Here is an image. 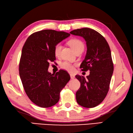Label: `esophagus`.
I'll return each mask as SVG.
<instances>
[{
    "instance_id": "esophagus-1",
    "label": "esophagus",
    "mask_w": 133,
    "mask_h": 133,
    "mask_svg": "<svg viewBox=\"0 0 133 133\" xmlns=\"http://www.w3.org/2000/svg\"><path fill=\"white\" fill-rule=\"evenodd\" d=\"M70 77H71V79H73L75 78V75H74V74H70Z\"/></svg>"
}]
</instances>
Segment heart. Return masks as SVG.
I'll return each instance as SVG.
<instances>
[{
  "instance_id": "b5f03b06",
  "label": "heart",
  "mask_w": 133,
  "mask_h": 133,
  "mask_svg": "<svg viewBox=\"0 0 133 133\" xmlns=\"http://www.w3.org/2000/svg\"><path fill=\"white\" fill-rule=\"evenodd\" d=\"M69 46L71 47V49L74 51L75 52L78 51H83L84 46L82 42L80 39L77 38H73L70 39L67 42ZM62 46L60 43H58L56 45L54 50V54L56 56L59 57L61 55V50ZM60 66L62 69L68 71H73L74 70V66L72 64L70 63L67 61H64L62 62L60 64Z\"/></svg>"
}]
</instances>
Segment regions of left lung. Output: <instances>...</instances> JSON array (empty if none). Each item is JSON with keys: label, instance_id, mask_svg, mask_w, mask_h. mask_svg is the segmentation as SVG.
I'll return each instance as SVG.
<instances>
[{"label": "left lung", "instance_id": "1", "mask_svg": "<svg viewBox=\"0 0 133 133\" xmlns=\"http://www.w3.org/2000/svg\"><path fill=\"white\" fill-rule=\"evenodd\" d=\"M70 33L82 36L86 42V55L80 68L82 71L90 72L87 78L75 76L81 83L76 99L79 105L92 108L104 100L109 90L114 70L111 51L105 38L94 30L83 28Z\"/></svg>", "mask_w": 133, "mask_h": 133}]
</instances>
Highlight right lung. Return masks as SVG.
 Listing matches in <instances>:
<instances>
[{
	"label": "right lung",
	"mask_w": 133,
	"mask_h": 133,
	"mask_svg": "<svg viewBox=\"0 0 133 133\" xmlns=\"http://www.w3.org/2000/svg\"><path fill=\"white\" fill-rule=\"evenodd\" d=\"M70 34L44 30L32 34L22 48L19 65V75L24 91L34 103L47 108L55 105L60 92L70 79L64 70L50 73V62L55 61L54 47Z\"/></svg>",
	"instance_id": "right-lung-1"
}]
</instances>
